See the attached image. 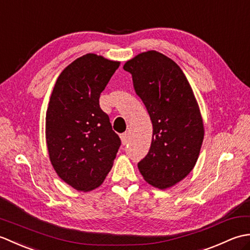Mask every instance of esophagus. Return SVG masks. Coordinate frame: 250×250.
Listing matches in <instances>:
<instances>
[{"instance_id": "esophagus-1", "label": "esophagus", "mask_w": 250, "mask_h": 250, "mask_svg": "<svg viewBox=\"0 0 250 250\" xmlns=\"http://www.w3.org/2000/svg\"><path fill=\"white\" fill-rule=\"evenodd\" d=\"M120 139H121L122 145H126V144H128V142H129V134H128V133H124V134H121Z\"/></svg>"}]
</instances>
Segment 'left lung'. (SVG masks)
I'll list each match as a JSON object with an SVG mask.
<instances>
[{
    "label": "left lung",
    "instance_id": "8db88e82",
    "mask_svg": "<svg viewBox=\"0 0 250 250\" xmlns=\"http://www.w3.org/2000/svg\"><path fill=\"white\" fill-rule=\"evenodd\" d=\"M124 70L132 74L152 124L150 149L137 167L152 187L171 188L188 176L200 155L204 124L198 101L182 68L161 52H141Z\"/></svg>",
    "mask_w": 250,
    "mask_h": 250
}]
</instances>
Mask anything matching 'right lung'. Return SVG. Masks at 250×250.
I'll return each instance as SVG.
<instances>
[{"label": "right lung", "instance_id": "right-lung-1", "mask_svg": "<svg viewBox=\"0 0 250 250\" xmlns=\"http://www.w3.org/2000/svg\"><path fill=\"white\" fill-rule=\"evenodd\" d=\"M119 61L87 54L58 77L46 111V144L57 175L72 188L100 187L113 167L120 139L100 108V94Z\"/></svg>", "mask_w": 250, "mask_h": 250}]
</instances>
